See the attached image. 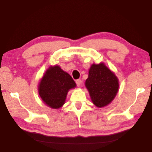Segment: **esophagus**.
I'll return each mask as SVG.
<instances>
[{"label":"esophagus","instance_id":"1","mask_svg":"<svg viewBox=\"0 0 152 152\" xmlns=\"http://www.w3.org/2000/svg\"><path fill=\"white\" fill-rule=\"evenodd\" d=\"M76 84H77V86H80L81 83H82L81 80H80V79L76 80Z\"/></svg>","mask_w":152,"mask_h":152}]
</instances>
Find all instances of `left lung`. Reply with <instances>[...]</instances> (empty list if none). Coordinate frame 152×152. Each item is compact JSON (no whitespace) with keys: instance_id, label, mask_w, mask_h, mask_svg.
<instances>
[{"instance_id":"1","label":"left lung","mask_w":152,"mask_h":152,"mask_svg":"<svg viewBox=\"0 0 152 152\" xmlns=\"http://www.w3.org/2000/svg\"><path fill=\"white\" fill-rule=\"evenodd\" d=\"M85 86L93 104L101 108L110 104L116 96L119 80L104 63L93 64L90 68Z\"/></svg>"}]
</instances>
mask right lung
I'll list each match as a JSON object with an SVG mask.
<instances>
[{
  "label": "right lung",
  "mask_w": 152,
  "mask_h": 152,
  "mask_svg": "<svg viewBox=\"0 0 152 152\" xmlns=\"http://www.w3.org/2000/svg\"><path fill=\"white\" fill-rule=\"evenodd\" d=\"M76 86L70 74L61 70L59 66H54L46 70L39 82L38 91L47 106L58 109L64 105L69 90Z\"/></svg>",
  "instance_id": "1"
}]
</instances>
